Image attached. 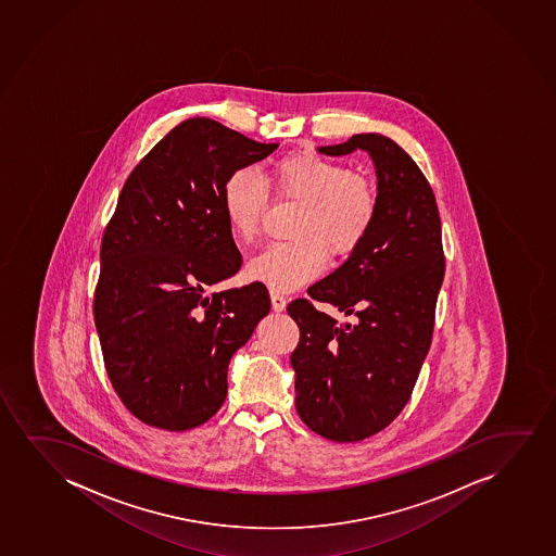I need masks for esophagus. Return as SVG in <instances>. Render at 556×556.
<instances>
[{
    "label": "esophagus",
    "instance_id": "esophagus-1",
    "mask_svg": "<svg viewBox=\"0 0 556 556\" xmlns=\"http://www.w3.org/2000/svg\"><path fill=\"white\" fill-rule=\"evenodd\" d=\"M270 301H273V308H275L276 312L283 311L286 304H288L286 296L278 293V291H270Z\"/></svg>",
    "mask_w": 556,
    "mask_h": 556
}]
</instances>
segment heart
<instances>
[{
	"mask_svg": "<svg viewBox=\"0 0 556 556\" xmlns=\"http://www.w3.org/2000/svg\"><path fill=\"white\" fill-rule=\"evenodd\" d=\"M268 191L281 202L301 204L289 230L293 242L268 245L248 265L252 280L278 291L318 278L327 255L349 260L377 222V187L367 176L329 156L296 151L268 164L265 179L252 170L232 172L225 179L223 214L232 235L245 244L260 238L267 219Z\"/></svg>",
	"mask_w": 556,
	"mask_h": 556,
	"instance_id": "heart-1",
	"label": "heart"
}]
</instances>
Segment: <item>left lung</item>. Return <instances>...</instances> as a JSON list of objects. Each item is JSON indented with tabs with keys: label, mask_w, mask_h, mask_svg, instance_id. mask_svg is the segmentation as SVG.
Returning a JSON list of instances; mask_svg holds the SVG:
<instances>
[{
	"label": "left lung",
	"mask_w": 556,
	"mask_h": 556,
	"mask_svg": "<svg viewBox=\"0 0 556 556\" xmlns=\"http://www.w3.org/2000/svg\"><path fill=\"white\" fill-rule=\"evenodd\" d=\"M369 151L378 176V214L362 248L293 299L288 314L301 339L291 354L296 413L312 431L357 443L405 408L428 356L444 253L435 194L418 164L380 134H356L319 148L326 155ZM329 302L352 325L319 313Z\"/></svg>",
	"instance_id": "left-lung-1"
}]
</instances>
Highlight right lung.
I'll return each mask as SVG.
<instances>
[{"mask_svg":"<svg viewBox=\"0 0 556 556\" xmlns=\"http://www.w3.org/2000/svg\"><path fill=\"white\" fill-rule=\"evenodd\" d=\"M276 148L194 117L126 178L102 237L92 312L113 390L140 422L166 431L207 422L227 397L230 357L270 311L261 281L206 289L242 267L223 184Z\"/></svg>","mask_w":556,"mask_h":556,"instance_id":"obj_1","label":"right lung"}]
</instances>
